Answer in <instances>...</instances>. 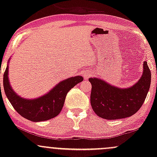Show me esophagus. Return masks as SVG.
Listing matches in <instances>:
<instances>
[{
	"mask_svg": "<svg viewBox=\"0 0 157 157\" xmlns=\"http://www.w3.org/2000/svg\"><path fill=\"white\" fill-rule=\"evenodd\" d=\"M83 76H84V78L85 80H87V79L89 78L91 76V74L90 72H85L83 74Z\"/></svg>",
	"mask_w": 157,
	"mask_h": 157,
	"instance_id": "obj_1",
	"label": "esophagus"
}]
</instances>
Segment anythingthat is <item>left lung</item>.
<instances>
[{"label": "left lung", "instance_id": "8db88e82", "mask_svg": "<svg viewBox=\"0 0 157 157\" xmlns=\"http://www.w3.org/2000/svg\"><path fill=\"white\" fill-rule=\"evenodd\" d=\"M151 71L144 62V73L131 88L120 89L98 78H90L92 85L90 104L93 110L106 120H119L131 117L142 106L151 85Z\"/></svg>", "mask_w": 157, "mask_h": 157}]
</instances>
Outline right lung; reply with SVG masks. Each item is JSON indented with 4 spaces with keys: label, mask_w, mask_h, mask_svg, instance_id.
Returning <instances> with one entry per match:
<instances>
[{
    "label": "right lung",
    "mask_w": 157,
    "mask_h": 157,
    "mask_svg": "<svg viewBox=\"0 0 157 157\" xmlns=\"http://www.w3.org/2000/svg\"><path fill=\"white\" fill-rule=\"evenodd\" d=\"M8 69L7 66L3 75L6 95L14 109L23 117L33 122L45 121L56 117L62 109L67 93L83 80L81 76L70 77L59 82L45 96L27 100L16 94L11 88L8 78Z\"/></svg>",
    "instance_id": "add662e5"
}]
</instances>
